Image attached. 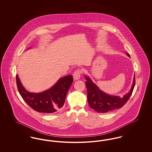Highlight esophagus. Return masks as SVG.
<instances>
[{
	"instance_id": "1",
	"label": "esophagus",
	"mask_w": 152,
	"mask_h": 152,
	"mask_svg": "<svg viewBox=\"0 0 152 152\" xmlns=\"http://www.w3.org/2000/svg\"><path fill=\"white\" fill-rule=\"evenodd\" d=\"M81 73V70H80V69L76 70L73 73V79L75 80H77L79 79L80 78Z\"/></svg>"
}]
</instances>
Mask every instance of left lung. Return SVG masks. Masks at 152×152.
<instances>
[{"mask_svg":"<svg viewBox=\"0 0 152 152\" xmlns=\"http://www.w3.org/2000/svg\"><path fill=\"white\" fill-rule=\"evenodd\" d=\"M126 55H130L126 53ZM87 80L86 85L87 89V99L89 106L98 113H107L117 109L121 108L128 101L133 91L135 85V75L130 91L123 97L118 96H112L101 91L88 76H85Z\"/></svg>","mask_w":152,"mask_h":152,"instance_id":"8db88e82","label":"left lung"}]
</instances>
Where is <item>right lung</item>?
<instances>
[{"label": "right lung", "instance_id": "1", "mask_svg": "<svg viewBox=\"0 0 152 152\" xmlns=\"http://www.w3.org/2000/svg\"><path fill=\"white\" fill-rule=\"evenodd\" d=\"M16 79L19 92L23 99L36 112L45 113H52L62 108L73 83L72 76L68 75L59 79L50 89L42 92L33 93L27 91L23 86L18 75Z\"/></svg>", "mask_w": 152, "mask_h": 152}]
</instances>
